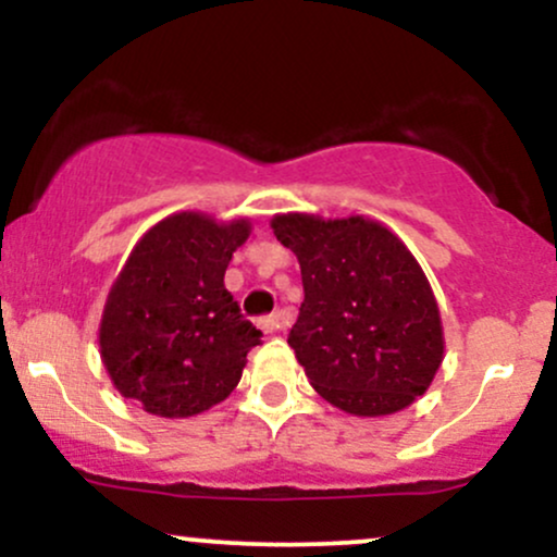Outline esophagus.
Returning a JSON list of instances; mask_svg holds the SVG:
<instances>
[{"instance_id":"esophagus-1","label":"esophagus","mask_w":557,"mask_h":557,"mask_svg":"<svg viewBox=\"0 0 557 557\" xmlns=\"http://www.w3.org/2000/svg\"><path fill=\"white\" fill-rule=\"evenodd\" d=\"M259 327L264 330L267 335H277V332L285 327V314H280V311H277V314L264 317V319H261V322H259Z\"/></svg>"}]
</instances>
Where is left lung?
<instances>
[{"instance_id":"left-lung-1","label":"left lung","mask_w":557,"mask_h":557,"mask_svg":"<svg viewBox=\"0 0 557 557\" xmlns=\"http://www.w3.org/2000/svg\"><path fill=\"white\" fill-rule=\"evenodd\" d=\"M272 230L296 253L304 304L287 345L330 406L389 417L430 389L445 359L440 306L393 230L363 214L287 212Z\"/></svg>"}]
</instances>
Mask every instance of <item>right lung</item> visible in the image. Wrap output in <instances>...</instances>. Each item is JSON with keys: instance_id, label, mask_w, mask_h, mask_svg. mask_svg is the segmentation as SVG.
Listing matches in <instances>:
<instances>
[{"instance_id": "add662e5", "label": "right lung", "mask_w": 557, "mask_h": 557, "mask_svg": "<svg viewBox=\"0 0 557 557\" xmlns=\"http://www.w3.org/2000/svg\"><path fill=\"white\" fill-rule=\"evenodd\" d=\"M251 220L175 212L140 235L107 293L99 354L123 398L188 419L238 387L261 330L240 317L225 270Z\"/></svg>"}]
</instances>
